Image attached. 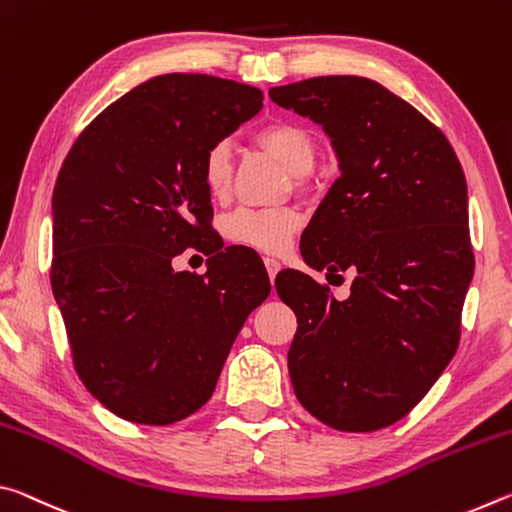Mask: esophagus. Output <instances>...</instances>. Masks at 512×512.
<instances>
[{
  "label": "esophagus",
  "mask_w": 512,
  "mask_h": 512,
  "mask_svg": "<svg viewBox=\"0 0 512 512\" xmlns=\"http://www.w3.org/2000/svg\"><path fill=\"white\" fill-rule=\"evenodd\" d=\"M264 266H266V271H268V277H271V280H275V275L280 273V262H275V259H271V257H266L264 259Z\"/></svg>",
  "instance_id": "34e87169"
}]
</instances>
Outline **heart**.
<instances>
[{"mask_svg":"<svg viewBox=\"0 0 512 512\" xmlns=\"http://www.w3.org/2000/svg\"><path fill=\"white\" fill-rule=\"evenodd\" d=\"M257 142L271 151L296 176L314 167L316 144L309 131L291 121H273L257 133ZM203 185L207 194L219 198L230 187V146L214 144L203 160ZM300 216L293 210H237L225 221V235L241 246L264 253H282L298 230Z\"/></svg>","mask_w":512,"mask_h":512,"instance_id":"obj_1","label":"heart"}]
</instances>
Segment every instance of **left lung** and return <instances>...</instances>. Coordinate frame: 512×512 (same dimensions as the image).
Returning <instances> with one entry per match:
<instances>
[{
    "mask_svg": "<svg viewBox=\"0 0 512 512\" xmlns=\"http://www.w3.org/2000/svg\"><path fill=\"white\" fill-rule=\"evenodd\" d=\"M332 140L341 176L302 232L316 271H354L336 300L300 271L275 287L296 311L293 391L339 431L404 418L452 361L474 257L467 183L452 144L411 103L363 76H318L268 90Z\"/></svg>",
    "mask_w": 512,
    "mask_h": 512,
    "instance_id": "left-lung-1",
    "label": "left lung"
}]
</instances>
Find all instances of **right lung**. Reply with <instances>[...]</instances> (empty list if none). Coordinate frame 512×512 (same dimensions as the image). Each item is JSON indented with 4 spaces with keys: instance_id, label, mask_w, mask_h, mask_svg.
Returning a JSON list of instances; mask_svg holds the SVG:
<instances>
[{
    "instance_id": "1",
    "label": "right lung",
    "mask_w": 512,
    "mask_h": 512,
    "mask_svg": "<svg viewBox=\"0 0 512 512\" xmlns=\"http://www.w3.org/2000/svg\"><path fill=\"white\" fill-rule=\"evenodd\" d=\"M262 101L219 76H155L103 110L60 167L51 289L76 372L119 418L162 427L201 409L271 293L262 259L212 237L203 185L205 153ZM198 243L213 255L206 275L173 272Z\"/></svg>"
}]
</instances>
